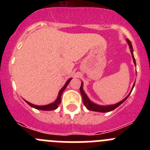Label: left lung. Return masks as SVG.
<instances>
[{"label": "left lung", "instance_id": "1", "mask_svg": "<svg viewBox=\"0 0 150 150\" xmlns=\"http://www.w3.org/2000/svg\"><path fill=\"white\" fill-rule=\"evenodd\" d=\"M127 42H128V45H129V46H130V50H131V52H132V58H133L134 62V64H136L135 59H134V57L133 48H132V43H131V41H130L129 40H127ZM134 86H133V88H134ZM79 91H80V93H81L82 97H83V104H84V105L87 107V109L89 110H91V111H96V112H110V111H111V110H114V109H116V107H119V106H120V104H122L123 102H124L125 100L127 98H128V97L129 96L130 94H131V93H130L129 95H128V96H127L126 98H125L123 99L122 100H121V101L119 102V103H117V104H114V105L100 106V105H97V104H94V103H92V102H91V100H90L88 98V97H87V95H86V93H85L84 91H83V83H82L81 86H80V88H79Z\"/></svg>", "mask_w": 150, "mask_h": 150}]
</instances>
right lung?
I'll use <instances>...</instances> for the list:
<instances>
[{
	"label": "right lung",
	"instance_id": "add662e5",
	"mask_svg": "<svg viewBox=\"0 0 150 150\" xmlns=\"http://www.w3.org/2000/svg\"><path fill=\"white\" fill-rule=\"evenodd\" d=\"M71 80V79H69L67 81V83H65V85L64 86L63 88H62V89L59 91V96H58V98L56 99V100H55V102H53V103H52V104H48V105H45V106H37V105H34V104H30V103H29V102H28L27 100H25L26 102H27L28 104H29V105L30 106V107H34V108H35V109H38V110H54L57 109L58 108V107H59V104L61 103V97H62V92L64 91V90L65 89L66 87H67V86L68 85V83H70V81Z\"/></svg>",
	"mask_w": 150,
	"mask_h": 150
}]
</instances>
